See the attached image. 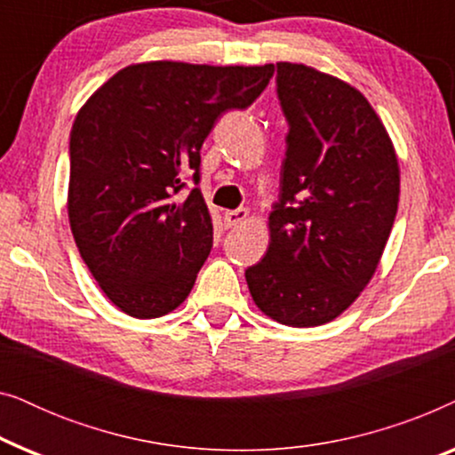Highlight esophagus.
<instances>
[{"label":"esophagus","instance_id":"34e87169","mask_svg":"<svg viewBox=\"0 0 455 455\" xmlns=\"http://www.w3.org/2000/svg\"><path fill=\"white\" fill-rule=\"evenodd\" d=\"M226 223L228 228H238L242 223H246L248 220V211L246 209H234V211H226Z\"/></svg>","mask_w":455,"mask_h":455}]
</instances>
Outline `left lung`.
<instances>
[{"label": "left lung", "instance_id": "1", "mask_svg": "<svg viewBox=\"0 0 455 455\" xmlns=\"http://www.w3.org/2000/svg\"><path fill=\"white\" fill-rule=\"evenodd\" d=\"M290 124L269 248L248 267L260 313L290 327L325 325L375 275L400 201V164L381 117L352 84L277 64Z\"/></svg>", "mask_w": 455, "mask_h": 455}]
</instances>
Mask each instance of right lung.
<instances>
[{
  "label": "right lung",
  "mask_w": 455,
  "mask_h": 455,
  "mask_svg": "<svg viewBox=\"0 0 455 455\" xmlns=\"http://www.w3.org/2000/svg\"><path fill=\"white\" fill-rule=\"evenodd\" d=\"M275 72L265 66L142 61L122 68L80 108L70 132L68 217L103 294L134 319L188 298L213 246L198 184L217 117L244 109Z\"/></svg>",
  "instance_id": "right-lung-1"
}]
</instances>
